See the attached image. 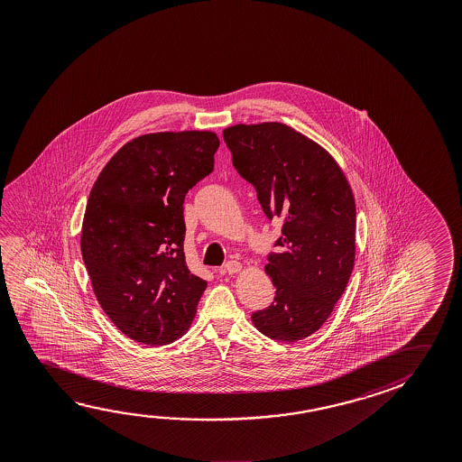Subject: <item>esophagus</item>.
Wrapping results in <instances>:
<instances>
[{
    "label": "esophagus",
    "instance_id": "obj_1",
    "mask_svg": "<svg viewBox=\"0 0 462 462\" xmlns=\"http://www.w3.org/2000/svg\"><path fill=\"white\" fill-rule=\"evenodd\" d=\"M243 265L238 263V261H228L227 264L224 265L222 267V271L220 273H238L240 271H242Z\"/></svg>",
    "mask_w": 462,
    "mask_h": 462
}]
</instances>
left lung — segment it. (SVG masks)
Instances as JSON below:
<instances>
[{"instance_id": "8db88e82", "label": "left lung", "mask_w": 462, "mask_h": 462, "mask_svg": "<svg viewBox=\"0 0 462 462\" xmlns=\"http://www.w3.org/2000/svg\"><path fill=\"white\" fill-rule=\"evenodd\" d=\"M236 172L257 191L269 219L283 220L265 273L275 298L251 320L273 340L318 332L340 300L356 256V203L332 154L282 122L224 130Z\"/></svg>"}]
</instances>
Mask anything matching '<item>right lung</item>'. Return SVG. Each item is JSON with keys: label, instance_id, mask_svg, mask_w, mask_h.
I'll use <instances>...</instances> for the list:
<instances>
[{"label": "right lung", "instance_id": "obj_1", "mask_svg": "<svg viewBox=\"0 0 462 462\" xmlns=\"http://www.w3.org/2000/svg\"><path fill=\"white\" fill-rule=\"evenodd\" d=\"M219 136L156 132L130 140L99 172L80 248L107 318L132 340L169 345L189 330L205 280L185 263L183 199L211 174Z\"/></svg>", "mask_w": 462, "mask_h": 462}]
</instances>
